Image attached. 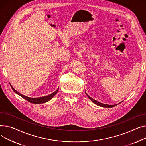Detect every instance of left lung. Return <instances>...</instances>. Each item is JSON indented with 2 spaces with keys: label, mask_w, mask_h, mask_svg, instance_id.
I'll return each mask as SVG.
<instances>
[{
  "label": "left lung",
  "mask_w": 146,
  "mask_h": 146,
  "mask_svg": "<svg viewBox=\"0 0 146 146\" xmlns=\"http://www.w3.org/2000/svg\"><path fill=\"white\" fill-rule=\"evenodd\" d=\"M85 93H86V95L87 96V97H88V98H89V99L91 101H92L94 104H96V105H98V106H101V107H103V108H113V107H114V106L117 105V104H113V105H109V104H106L102 103H100V102H98V101H97V100L93 99V98H90V97L86 93V92H85ZM121 102H120V103H121ZM120 103H119V104H120Z\"/></svg>",
  "instance_id": "left-lung-1"
}]
</instances>
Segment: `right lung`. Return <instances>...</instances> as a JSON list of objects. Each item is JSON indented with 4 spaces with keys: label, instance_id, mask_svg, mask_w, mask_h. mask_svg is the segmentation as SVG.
<instances>
[{
    "label": "right lung",
    "instance_id": "obj_1",
    "mask_svg": "<svg viewBox=\"0 0 146 146\" xmlns=\"http://www.w3.org/2000/svg\"><path fill=\"white\" fill-rule=\"evenodd\" d=\"M11 87L12 90L14 91L15 93H16V94H17L18 95H19L20 96H21L22 98H23V99H25V100H26L27 101H28L29 102L32 103H34V104H40V103H46L48 101L50 100L53 97L57 94L58 90H59V88H58L55 92H54L53 93H51L50 94H48L47 96H43V97H40V98H30V97H27L26 96L20 93H19L17 90H16L13 87L11 86Z\"/></svg>",
    "mask_w": 146,
    "mask_h": 146
}]
</instances>
